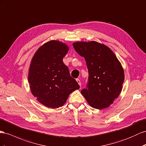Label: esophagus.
<instances>
[{"mask_svg":"<svg viewBox=\"0 0 146 146\" xmlns=\"http://www.w3.org/2000/svg\"><path fill=\"white\" fill-rule=\"evenodd\" d=\"M76 81H77V82L78 83V84L80 86H81V82H80V80H79V79H78V78H77V79H76Z\"/></svg>","mask_w":146,"mask_h":146,"instance_id":"obj_1","label":"esophagus"}]
</instances>
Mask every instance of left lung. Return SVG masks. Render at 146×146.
Instances as JSON below:
<instances>
[{"instance_id":"1","label":"left lung","mask_w":146,"mask_h":146,"mask_svg":"<svg viewBox=\"0 0 146 146\" xmlns=\"http://www.w3.org/2000/svg\"><path fill=\"white\" fill-rule=\"evenodd\" d=\"M76 52L85 60L88 70L87 88L81 93L91 107H109L120 94L125 79L123 67L112 50L96 41L74 42Z\"/></svg>"}]
</instances>
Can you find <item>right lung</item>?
<instances>
[{
	"instance_id": "add662e5",
	"label": "right lung",
	"mask_w": 146,
	"mask_h": 146,
	"mask_svg": "<svg viewBox=\"0 0 146 146\" xmlns=\"http://www.w3.org/2000/svg\"><path fill=\"white\" fill-rule=\"evenodd\" d=\"M69 49L65 43L52 40L39 47L31 60L28 71L31 92L46 108L61 107L69 94L80 88L62 61Z\"/></svg>"
}]
</instances>
